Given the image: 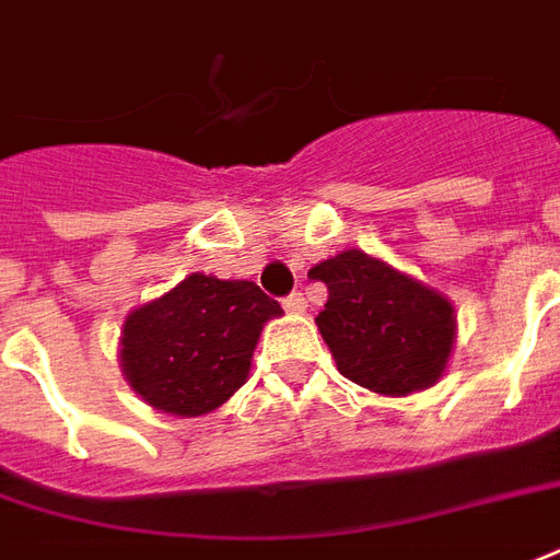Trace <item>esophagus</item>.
<instances>
[{
  "label": "esophagus",
  "mask_w": 560,
  "mask_h": 560,
  "mask_svg": "<svg viewBox=\"0 0 560 560\" xmlns=\"http://www.w3.org/2000/svg\"><path fill=\"white\" fill-rule=\"evenodd\" d=\"M283 306H285V313H292V315H304V310H306V298L301 295V292H292V295L285 298L283 301Z\"/></svg>",
  "instance_id": "obj_1"
}]
</instances>
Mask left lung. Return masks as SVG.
I'll list each match as a JSON object with an SVG mask.
<instances>
[{"label": "left lung", "instance_id": "8db88e82", "mask_svg": "<svg viewBox=\"0 0 560 560\" xmlns=\"http://www.w3.org/2000/svg\"><path fill=\"white\" fill-rule=\"evenodd\" d=\"M310 277L327 285L315 325L348 381L401 398L443 377L457 334L448 298L357 247L310 268Z\"/></svg>", "mask_w": 560, "mask_h": 560}]
</instances>
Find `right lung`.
Returning a JSON list of instances; mask_svg holds the SVG:
<instances>
[{"label": "right lung", "mask_w": 560, "mask_h": 560, "mask_svg": "<svg viewBox=\"0 0 560 560\" xmlns=\"http://www.w3.org/2000/svg\"><path fill=\"white\" fill-rule=\"evenodd\" d=\"M277 315L280 304L250 280L197 271L126 315L120 369L162 413H212L247 381L262 325Z\"/></svg>", "instance_id": "obj_1"}]
</instances>
